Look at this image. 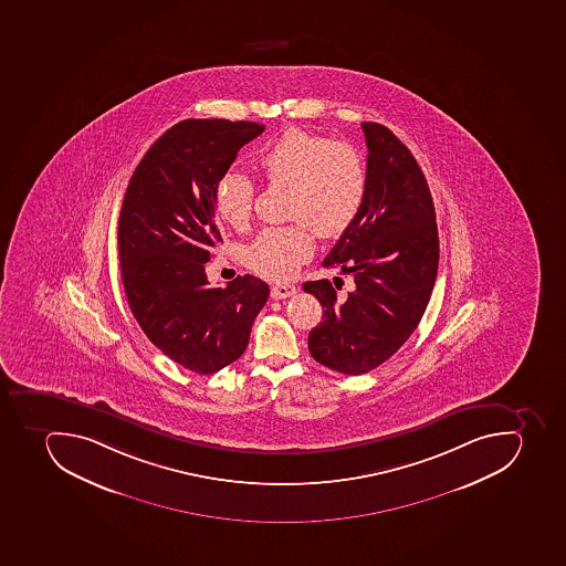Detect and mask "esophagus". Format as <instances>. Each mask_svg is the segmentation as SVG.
Here are the masks:
<instances>
[{"instance_id": "34e87169", "label": "esophagus", "mask_w": 566, "mask_h": 566, "mask_svg": "<svg viewBox=\"0 0 566 566\" xmlns=\"http://www.w3.org/2000/svg\"><path fill=\"white\" fill-rule=\"evenodd\" d=\"M297 292V286L295 285H277L272 286L271 295L274 300H286L290 295H294Z\"/></svg>"}]
</instances>
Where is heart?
<instances>
[{
  "instance_id": "obj_1",
  "label": "heart",
  "mask_w": 566,
  "mask_h": 566,
  "mask_svg": "<svg viewBox=\"0 0 566 566\" xmlns=\"http://www.w3.org/2000/svg\"><path fill=\"white\" fill-rule=\"evenodd\" d=\"M256 165L271 186H286V213L297 222L265 229L248 249L252 271L272 281L294 277L314 254L315 233L335 238L346 231L366 199L367 168L357 148L344 142L289 128L256 154ZM254 182L229 171L214 190V206L233 228L251 219Z\"/></svg>"
}]
</instances>
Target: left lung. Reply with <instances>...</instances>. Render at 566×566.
Listing matches in <instances>:
<instances>
[{
  "label": "left lung",
  "mask_w": 566,
  "mask_h": 566,
  "mask_svg": "<svg viewBox=\"0 0 566 566\" xmlns=\"http://www.w3.org/2000/svg\"><path fill=\"white\" fill-rule=\"evenodd\" d=\"M361 128L369 150L366 199L323 262L352 274L355 289L338 297L328 280L303 285L324 308L308 335L312 357L352 376L381 366L407 343L439 265L436 209L418 161L384 125L364 122Z\"/></svg>",
  "instance_id": "1"
}]
</instances>
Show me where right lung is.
<instances>
[{"mask_svg":"<svg viewBox=\"0 0 566 566\" xmlns=\"http://www.w3.org/2000/svg\"><path fill=\"white\" fill-rule=\"evenodd\" d=\"M254 122L185 119L148 148L118 220L125 295L148 340L186 369L211 375L242 357L269 285L238 276L209 286L205 263L220 242L214 190Z\"/></svg>","mask_w":566,"mask_h":566,"instance_id":"right-lung-1","label":"right lung"}]
</instances>
